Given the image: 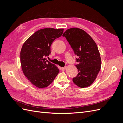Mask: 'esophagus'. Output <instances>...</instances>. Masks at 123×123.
<instances>
[{"mask_svg":"<svg viewBox=\"0 0 123 123\" xmlns=\"http://www.w3.org/2000/svg\"><path fill=\"white\" fill-rule=\"evenodd\" d=\"M67 68V67H63V68H61V70H62V71H65V70H66V69Z\"/></svg>","mask_w":123,"mask_h":123,"instance_id":"1","label":"esophagus"}]
</instances>
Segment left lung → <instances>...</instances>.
I'll use <instances>...</instances> for the list:
<instances>
[{"instance_id":"obj_1","label":"left lung","mask_w":123,"mask_h":123,"mask_svg":"<svg viewBox=\"0 0 123 123\" xmlns=\"http://www.w3.org/2000/svg\"><path fill=\"white\" fill-rule=\"evenodd\" d=\"M78 58L77 75L73 78V83L80 88H86L92 84L101 67V58L94 41L83 30L70 28L63 34Z\"/></svg>"}]
</instances>
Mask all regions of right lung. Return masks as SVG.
<instances>
[{
  "instance_id": "right-lung-1",
  "label": "right lung",
  "mask_w": 123,
  "mask_h": 123,
  "mask_svg": "<svg viewBox=\"0 0 123 123\" xmlns=\"http://www.w3.org/2000/svg\"><path fill=\"white\" fill-rule=\"evenodd\" d=\"M63 32V29H40L23 44L20 51L21 69L25 76L36 87H48L59 72L56 66L44 57L51 53V44Z\"/></svg>"
}]
</instances>
